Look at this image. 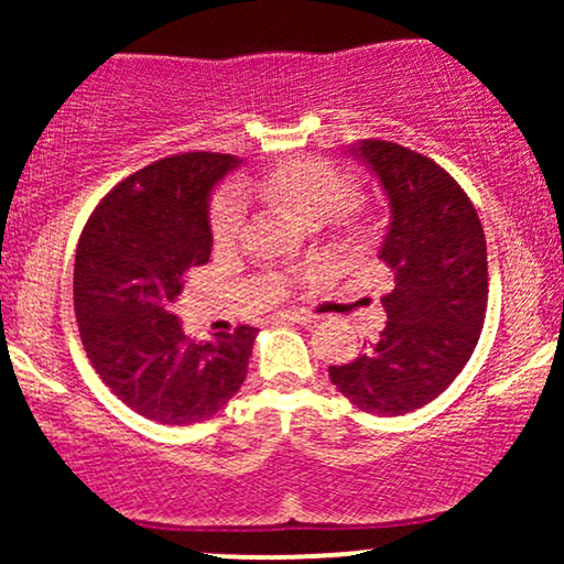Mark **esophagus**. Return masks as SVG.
<instances>
[{"mask_svg":"<svg viewBox=\"0 0 564 564\" xmlns=\"http://www.w3.org/2000/svg\"><path fill=\"white\" fill-rule=\"evenodd\" d=\"M275 323H302V326H307V323L315 321V315L310 313H278L273 315Z\"/></svg>","mask_w":564,"mask_h":564,"instance_id":"obj_1","label":"esophagus"}]
</instances>
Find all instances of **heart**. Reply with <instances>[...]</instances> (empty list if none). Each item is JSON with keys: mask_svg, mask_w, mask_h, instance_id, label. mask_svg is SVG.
<instances>
[{"mask_svg": "<svg viewBox=\"0 0 564 564\" xmlns=\"http://www.w3.org/2000/svg\"><path fill=\"white\" fill-rule=\"evenodd\" d=\"M246 191L283 206L302 223L321 225L328 223L345 238L360 232L358 209H355V183L339 166L323 159H289L268 166L257 177L246 183ZM246 219L243 200L236 193H219L212 204L209 230L217 246H230L241 236Z\"/></svg>", "mask_w": 564, "mask_h": 564, "instance_id": "1", "label": "heart"}]
</instances>
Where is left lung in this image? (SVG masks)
<instances>
[{
    "label": "left lung",
    "mask_w": 564,
    "mask_h": 564,
    "mask_svg": "<svg viewBox=\"0 0 564 564\" xmlns=\"http://www.w3.org/2000/svg\"><path fill=\"white\" fill-rule=\"evenodd\" d=\"M355 153L390 198L379 260L392 289L381 296L387 326L377 341L328 377L360 411L400 416L435 400L475 352L488 307V251L475 204L443 166L387 140H364Z\"/></svg>",
    "instance_id": "8db88e82"
}]
</instances>
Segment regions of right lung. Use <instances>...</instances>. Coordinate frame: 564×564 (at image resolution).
Here are the masks:
<instances>
[{
	"label": "right lung",
	"instance_id": "1",
	"mask_svg": "<svg viewBox=\"0 0 564 564\" xmlns=\"http://www.w3.org/2000/svg\"><path fill=\"white\" fill-rule=\"evenodd\" d=\"M236 164L191 151L142 166L95 206L76 246L84 352L108 390L151 422H206L246 379L257 328L193 341L172 313L187 270L209 262V193Z\"/></svg>",
	"mask_w": 564,
	"mask_h": 564
}]
</instances>
